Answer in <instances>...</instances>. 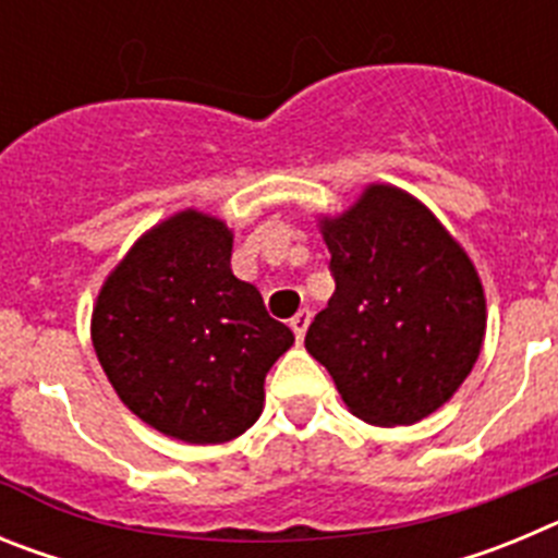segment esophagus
Listing matches in <instances>:
<instances>
[{
	"mask_svg": "<svg viewBox=\"0 0 558 558\" xmlns=\"http://www.w3.org/2000/svg\"><path fill=\"white\" fill-rule=\"evenodd\" d=\"M310 318H313V313H310V310H299V313L290 318V327H293L295 338L299 340H304V332H307V327H310Z\"/></svg>",
	"mask_w": 558,
	"mask_h": 558,
	"instance_id": "1",
	"label": "esophagus"
}]
</instances>
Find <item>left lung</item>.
Wrapping results in <instances>:
<instances>
[{"mask_svg":"<svg viewBox=\"0 0 558 558\" xmlns=\"http://www.w3.org/2000/svg\"><path fill=\"white\" fill-rule=\"evenodd\" d=\"M335 293L304 347L368 425H413L458 391L486 332L470 256L425 206L374 184L324 220Z\"/></svg>","mask_w":558,"mask_h":558,"instance_id":"left-lung-1","label":"left lung"}]
</instances>
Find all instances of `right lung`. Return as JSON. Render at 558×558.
<instances>
[{
    "instance_id": "right-lung-1",
    "label": "right lung",
    "mask_w": 558,
    "mask_h": 558,
    "mask_svg": "<svg viewBox=\"0 0 558 558\" xmlns=\"http://www.w3.org/2000/svg\"><path fill=\"white\" fill-rule=\"evenodd\" d=\"M92 343L142 422L190 445H223L259 418L265 374L293 332L231 274L226 223L190 209L147 231L113 268Z\"/></svg>"
}]
</instances>
